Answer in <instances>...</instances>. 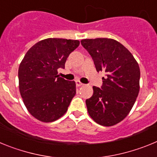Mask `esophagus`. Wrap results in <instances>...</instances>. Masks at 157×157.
Masks as SVG:
<instances>
[{
  "label": "esophagus",
  "mask_w": 157,
  "mask_h": 157,
  "mask_svg": "<svg viewBox=\"0 0 157 157\" xmlns=\"http://www.w3.org/2000/svg\"><path fill=\"white\" fill-rule=\"evenodd\" d=\"M76 86H83V83H82L80 81H76Z\"/></svg>",
  "instance_id": "esophagus-1"
}]
</instances>
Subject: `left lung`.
<instances>
[{
  "mask_svg": "<svg viewBox=\"0 0 157 157\" xmlns=\"http://www.w3.org/2000/svg\"><path fill=\"white\" fill-rule=\"evenodd\" d=\"M81 44L94 59L97 71H104L101 88L86 101L93 120L105 127L114 126L127 117L140 90V68L130 51L112 38L83 39Z\"/></svg>",
  "mask_w": 157,
  "mask_h": 157,
  "instance_id": "obj_1",
  "label": "left lung"
}]
</instances>
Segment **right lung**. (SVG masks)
<instances>
[{
  "instance_id": "1",
  "label": "right lung",
  "mask_w": 157,
  "mask_h": 157,
  "mask_svg": "<svg viewBox=\"0 0 157 157\" xmlns=\"http://www.w3.org/2000/svg\"><path fill=\"white\" fill-rule=\"evenodd\" d=\"M80 42L78 40L46 38L27 51L19 67V88L25 106L39 121H56L67 111L76 94L75 81L59 76L69 54Z\"/></svg>"
}]
</instances>
